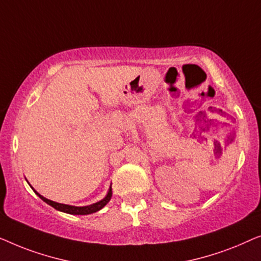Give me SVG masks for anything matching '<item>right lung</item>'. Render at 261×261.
Instances as JSON below:
<instances>
[{"mask_svg": "<svg viewBox=\"0 0 261 261\" xmlns=\"http://www.w3.org/2000/svg\"><path fill=\"white\" fill-rule=\"evenodd\" d=\"M33 190H34V189H33ZM34 192L36 193V195H39L40 199L45 201V202L48 203L49 205H52L53 208H56L60 212L68 213V214H73V215H87V214H92V213L100 211V209L104 207V205L108 203L112 197V189L110 188L108 195H106L101 201H99V202L93 203L91 205H85V207H74V205H68V204H62V203L54 202V201H50L48 199H46V197L40 195V194L36 192V190H34Z\"/></svg>", "mask_w": 261, "mask_h": 261, "instance_id": "1", "label": "right lung"}]
</instances>
